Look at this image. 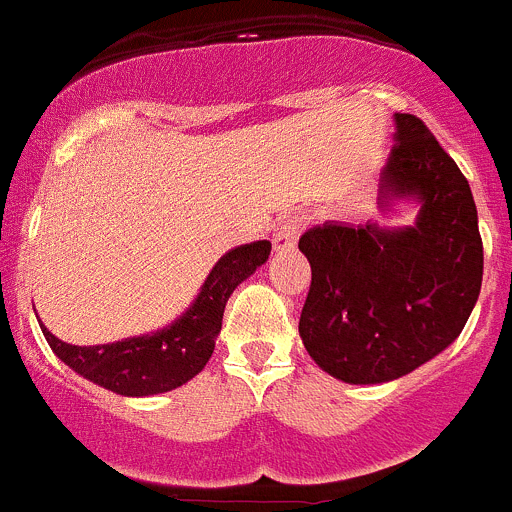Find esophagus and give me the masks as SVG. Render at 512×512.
<instances>
[{
  "instance_id": "34e87169",
  "label": "esophagus",
  "mask_w": 512,
  "mask_h": 512,
  "mask_svg": "<svg viewBox=\"0 0 512 512\" xmlns=\"http://www.w3.org/2000/svg\"><path fill=\"white\" fill-rule=\"evenodd\" d=\"M298 234V219H288V222H283L275 229V234H272V245H275V250H290V247L295 245V240H298Z\"/></svg>"
}]
</instances>
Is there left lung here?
<instances>
[{"mask_svg": "<svg viewBox=\"0 0 512 512\" xmlns=\"http://www.w3.org/2000/svg\"><path fill=\"white\" fill-rule=\"evenodd\" d=\"M381 197L422 202L414 227L326 222L300 237L310 290L298 331L315 364L346 384L409 374L465 328L482 285L477 207L424 121L396 113Z\"/></svg>", "mask_w": 512, "mask_h": 512, "instance_id": "8db88e82", "label": "left lung"}]
</instances>
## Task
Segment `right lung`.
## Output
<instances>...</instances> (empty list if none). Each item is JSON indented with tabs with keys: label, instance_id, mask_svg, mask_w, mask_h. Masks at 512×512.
<instances>
[{
	"label": "right lung",
	"instance_id": "1",
	"mask_svg": "<svg viewBox=\"0 0 512 512\" xmlns=\"http://www.w3.org/2000/svg\"><path fill=\"white\" fill-rule=\"evenodd\" d=\"M270 255L260 240L229 250L204 280L197 300L164 331L126 338L103 346H73L52 336L40 323L47 343L60 361L93 384L123 396H151L176 389L199 374L214 353L222 315L234 288L247 280Z\"/></svg>",
	"mask_w": 512,
	"mask_h": 512
}]
</instances>
